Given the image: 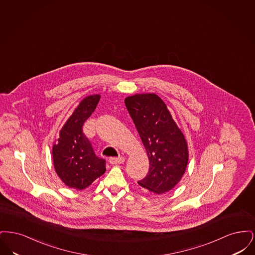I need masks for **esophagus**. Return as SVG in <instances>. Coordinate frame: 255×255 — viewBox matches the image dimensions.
<instances>
[{
  "instance_id": "1",
  "label": "esophagus",
  "mask_w": 255,
  "mask_h": 255,
  "mask_svg": "<svg viewBox=\"0 0 255 255\" xmlns=\"http://www.w3.org/2000/svg\"><path fill=\"white\" fill-rule=\"evenodd\" d=\"M125 160V158L123 157H119V158H110L109 161L111 164H121L123 163Z\"/></svg>"
}]
</instances>
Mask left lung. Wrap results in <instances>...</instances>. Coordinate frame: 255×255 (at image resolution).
Instances as JSON below:
<instances>
[{
  "instance_id": "8db88e82",
  "label": "left lung",
  "mask_w": 255,
  "mask_h": 255,
  "mask_svg": "<svg viewBox=\"0 0 255 255\" xmlns=\"http://www.w3.org/2000/svg\"><path fill=\"white\" fill-rule=\"evenodd\" d=\"M124 102L149 158V171L137 182L156 194L165 193L181 181L187 166L184 135L157 95L137 94Z\"/></svg>"
}]
</instances>
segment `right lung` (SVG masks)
<instances>
[{
    "instance_id": "obj_1",
    "label": "right lung",
    "mask_w": 255,
    "mask_h": 255,
    "mask_svg": "<svg viewBox=\"0 0 255 255\" xmlns=\"http://www.w3.org/2000/svg\"><path fill=\"white\" fill-rule=\"evenodd\" d=\"M99 95L84 98L60 131L52 148L54 168L69 187L82 190L106 171V160L98 158L83 133V124L97 108Z\"/></svg>"
}]
</instances>
